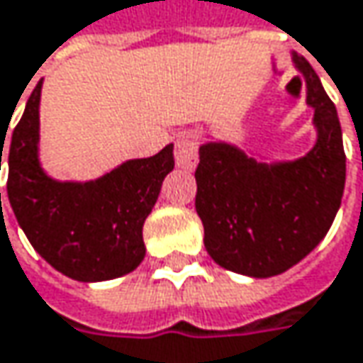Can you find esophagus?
I'll return each mask as SVG.
<instances>
[{
  "instance_id": "esophagus-1",
  "label": "esophagus",
  "mask_w": 363,
  "mask_h": 363,
  "mask_svg": "<svg viewBox=\"0 0 363 363\" xmlns=\"http://www.w3.org/2000/svg\"><path fill=\"white\" fill-rule=\"evenodd\" d=\"M174 160H177V166L184 170H193L197 166V137L193 133L179 135L177 147H174Z\"/></svg>"
}]
</instances>
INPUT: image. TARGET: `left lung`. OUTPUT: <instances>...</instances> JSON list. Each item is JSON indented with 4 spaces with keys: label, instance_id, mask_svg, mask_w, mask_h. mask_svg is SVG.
<instances>
[{
    "label": "left lung",
    "instance_id": "obj_1",
    "mask_svg": "<svg viewBox=\"0 0 363 363\" xmlns=\"http://www.w3.org/2000/svg\"><path fill=\"white\" fill-rule=\"evenodd\" d=\"M306 77L318 141L295 162L266 164L228 143L199 147L195 210L218 266L268 279L301 262L328 233L345 189V151L337 108L310 62Z\"/></svg>",
    "mask_w": 363,
    "mask_h": 363
}]
</instances>
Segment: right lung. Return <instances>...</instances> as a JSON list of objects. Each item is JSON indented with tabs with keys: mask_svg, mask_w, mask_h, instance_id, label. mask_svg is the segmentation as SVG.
Wrapping results in <instances>:
<instances>
[{
	"mask_svg": "<svg viewBox=\"0 0 363 363\" xmlns=\"http://www.w3.org/2000/svg\"><path fill=\"white\" fill-rule=\"evenodd\" d=\"M41 86L43 81L33 89L8 151V199L18 224L39 255L70 279L124 277L145 257L143 222L174 168L172 145L128 160L97 181H53L39 164ZM4 141L6 135L0 164Z\"/></svg>",
	"mask_w": 363,
	"mask_h": 363,
	"instance_id": "right-lung-1",
	"label": "right lung"
}]
</instances>
